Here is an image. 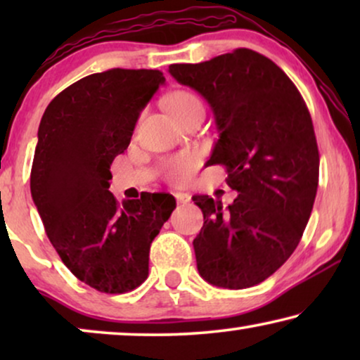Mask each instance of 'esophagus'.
<instances>
[{"label":"esophagus","mask_w":360,"mask_h":360,"mask_svg":"<svg viewBox=\"0 0 360 360\" xmlns=\"http://www.w3.org/2000/svg\"><path fill=\"white\" fill-rule=\"evenodd\" d=\"M175 200H176V203H179V205H185V203H188V201H190V195L188 193H181V191H179V193H175Z\"/></svg>","instance_id":"obj_1"}]
</instances>
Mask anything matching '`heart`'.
Instances as JSON below:
<instances>
[{
    "label": "heart",
    "mask_w": 360,
    "mask_h": 360,
    "mask_svg": "<svg viewBox=\"0 0 360 360\" xmlns=\"http://www.w3.org/2000/svg\"><path fill=\"white\" fill-rule=\"evenodd\" d=\"M167 106L174 115L184 121L191 115H205V105L196 93L190 90H179L167 98ZM198 164V157L195 154H181L167 162L165 176L170 184H185L193 174Z\"/></svg>",
    "instance_id": "1"
}]
</instances>
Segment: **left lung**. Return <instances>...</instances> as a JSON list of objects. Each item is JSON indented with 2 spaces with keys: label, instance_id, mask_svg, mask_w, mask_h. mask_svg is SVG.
Here are the masks:
<instances>
[{
  "label": "left lung",
  "instance_id": "left-lung-1",
  "mask_svg": "<svg viewBox=\"0 0 360 360\" xmlns=\"http://www.w3.org/2000/svg\"><path fill=\"white\" fill-rule=\"evenodd\" d=\"M169 72L213 110L219 139L206 164L224 165L239 193L229 206L193 196L205 219L196 267L214 287H254L287 262L311 214L319 176L311 116L282 68L250 49Z\"/></svg>",
  "mask_w": 360,
  "mask_h": 360
}]
</instances>
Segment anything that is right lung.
<instances>
[{
  "label": "right lung",
  "mask_w": 360,
  "mask_h": 360,
  "mask_svg": "<svg viewBox=\"0 0 360 360\" xmlns=\"http://www.w3.org/2000/svg\"><path fill=\"white\" fill-rule=\"evenodd\" d=\"M164 83V73L146 68L93 73L58 93L39 124L34 205L62 262L98 292L126 293L144 282L152 240L175 210L169 193L117 203L108 190L112 160Z\"/></svg>",
  "instance_id": "obj_1"
}]
</instances>
